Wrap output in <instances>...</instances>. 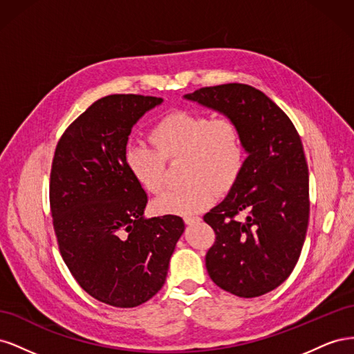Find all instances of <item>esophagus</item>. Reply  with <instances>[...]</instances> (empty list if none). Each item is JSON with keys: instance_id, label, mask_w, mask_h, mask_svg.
I'll return each instance as SVG.
<instances>
[{"instance_id": "34e87169", "label": "esophagus", "mask_w": 354, "mask_h": 354, "mask_svg": "<svg viewBox=\"0 0 354 354\" xmlns=\"http://www.w3.org/2000/svg\"><path fill=\"white\" fill-rule=\"evenodd\" d=\"M183 220L186 224H194V223H198L201 218L198 216H185Z\"/></svg>"}]
</instances>
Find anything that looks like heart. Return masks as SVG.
Wrapping results in <instances>:
<instances>
[{"instance_id": "1", "label": "heart", "mask_w": 354, "mask_h": 354, "mask_svg": "<svg viewBox=\"0 0 354 354\" xmlns=\"http://www.w3.org/2000/svg\"><path fill=\"white\" fill-rule=\"evenodd\" d=\"M151 140L128 142L125 165L145 190L158 194L164 186L165 160H183L186 183L167 190L155 201L162 214L189 216L211 205L216 194H226L239 180L245 165V145L238 122L229 116L196 111H176L153 125Z\"/></svg>"}]
</instances>
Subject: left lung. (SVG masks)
<instances>
[{
  "label": "left lung",
  "instance_id": "1",
  "mask_svg": "<svg viewBox=\"0 0 354 354\" xmlns=\"http://www.w3.org/2000/svg\"><path fill=\"white\" fill-rule=\"evenodd\" d=\"M185 99L238 122L242 174L227 196L203 216L216 232L205 257L212 282L233 295L273 291L291 274L308 224V168L301 138L286 113L246 84H223Z\"/></svg>",
  "mask_w": 354,
  "mask_h": 354
}]
</instances>
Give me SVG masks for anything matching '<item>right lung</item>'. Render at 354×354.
Returning <instances> with one entry per match:
<instances>
[{
	"mask_svg": "<svg viewBox=\"0 0 354 354\" xmlns=\"http://www.w3.org/2000/svg\"><path fill=\"white\" fill-rule=\"evenodd\" d=\"M160 97L112 94L94 102L63 133L50 174V208L59 250L85 292L130 308L164 286L185 232L178 216L145 218L147 195L124 151L133 125Z\"/></svg>",
	"mask_w": 354,
	"mask_h": 354,
	"instance_id": "obj_1",
	"label": "right lung"
}]
</instances>
